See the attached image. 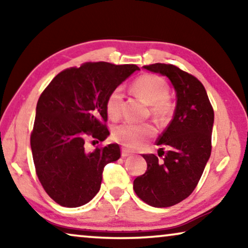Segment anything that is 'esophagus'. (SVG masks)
Wrapping results in <instances>:
<instances>
[{"label":"esophagus","instance_id":"obj_1","mask_svg":"<svg viewBox=\"0 0 248 248\" xmlns=\"http://www.w3.org/2000/svg\"><path fill=\"white\" fill-rule=\"evenodd\" d=\"M132 152L130 150H127L126 148H122V157L123 158H126L128 155H131Z\"/></svg>","mask_w":248,"mask_h":248}]
</instances>
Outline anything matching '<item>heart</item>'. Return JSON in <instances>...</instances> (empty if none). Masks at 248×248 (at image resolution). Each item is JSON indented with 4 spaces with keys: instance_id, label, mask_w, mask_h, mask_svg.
I'll return each instance as SVG.
<instances>
[{
    "instance_id": "1",
    "label": "heart",
    "mask_w": 248,
    "mask_h": 248,
    "mask_svg": "<svg viewBox=\"0 0 248 248\" xmlns=\"http://www.w3.org/2000/svg\"><path fill=\"white\" fill-rule=\"evenodd\" d=\"M133 89L145 103L151 105V113L160 122L171 116L174 106L168 98L169 86L164 78L155 74H143L133 83ZM123 93L121 88L111 90L108 94L105 108L109 120L117 121L122 115ZM155 134V127L151 123L124 122L113 128V139L130 149H138Z\"/></svg>"
}]
</instances>
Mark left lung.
Instances as JSON below:
<instances>
[{"label": "left lung", "instance_id": "8db88e82", "mask_svg": "<svg viewBox=\"0 0 248 248\" xmlns=\"http://www.w3.org/2000/svg\"><path fill=\"white\" fill-rule=\"evenodd\" d=\"M145 70L160 73L175 88L177 104L174 117L155 143L164 159L143 155L147 171L133 182L137 195L155 208H167L188 198L201 178L211 155L215 113L201 81L172 64L155 63ZM160 157V155H159Z\"/></svg>", "mask_w": 248, "mask_h": 248}]
</instances>
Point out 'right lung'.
Masks as SVG:
<instances>
[{
    "mask_svg": "<svg viewBox=\"0 0 248 248\" xmlns=\"http://www.w3.org/2000/svg\"><path fill=\"white\" fill-rule=\"evenodd\" d=\"M137 70L134 64L87 62L60 72L40 94L30 145L40 184L60 205L78 208L93 200L104 167L120 159L116 143L90 152L84 143L106 140L108 94Z\"/></svg>",
    "mask_w": 248,
    "mask_h": 248,
    "instance_id": "right-lung-1",
    "label": "right lung"
}]
</instances>
